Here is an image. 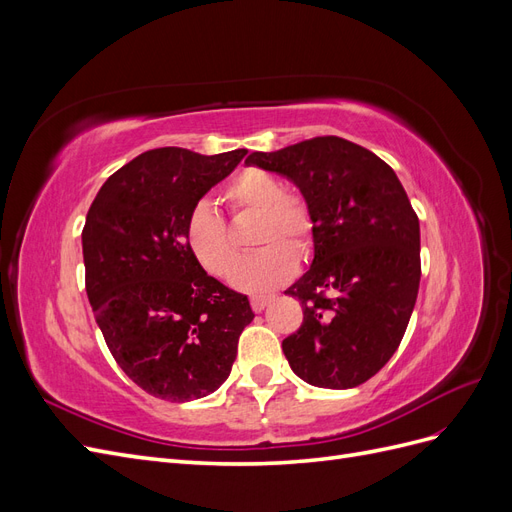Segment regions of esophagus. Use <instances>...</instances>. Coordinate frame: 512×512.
Returning a JSON list of instances; mask_svg holds the SVG:
<instances>
[{
	"instance_id": "obj_1",
	"label": "esophagus",
	"mask_w": 512,
	"mask_h": 512,
	"mask_svg": "<svg viewBox=\"0 0 512 512\" xmlns=\"http://www.w3.org/2000/svg\"><path fill=\"white\" fill-rule=\"evenodd\" d=\"M269 303H271V297H252L250 299V305L254 312H262V309H265Z\"/></svg>"
}]
</instances>
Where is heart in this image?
<instances>
[{
  "label": "heart",
  "instance_id": "heart-1",
  "mask_svg": "<svg viewBox=\"0 0 512 512\" xmlns=\"http://www.w3.org/2000/svg\"><path fill=\"white\" fill-rule=\"evenodd\" d=\"M224 200L230 211L258 213L254 245H265L241 260L235 235L224 215L209 203H198L185 218L183 239L192 258L213 277L232 275V284L245 292H269L286 284L299 269V257L312 252L316 215L309 200L265 168H243L228 181ZM294 249L298 251L293 252Z\"/></svg>",
  "mask_w": 512,
  "mask_h": 512
}]
</instances>
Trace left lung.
Returning a JSON list of instances; mask_svg holds the SVG:
<instances>
[{
  "mask_svg": "<svg viewBox=\"0 0 512 512\" xmlns=\"http://www.w3.org/2000/svg\"><path fill=\"white\" fill-rule=\"evenodd\" d=\"M247 164L290 179L316 215L314 262L286 294L303 307L282 342L290 369L320 389H352L389 363L421 282V228L393 168L339 136H316Z\"/></svg>",
  "mask_w": 512,
  "mask_h": 512,
  "instance_id": "8db88e82",
  "label": "left lung"
}]
</instances>
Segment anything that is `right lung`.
<instances>
[{"label":"right lung","mask_w":512,"mask_h":512,"mask_svg":"<svg viewBox=\"0 0 512 512\" xmlns=\"http://www.w3.org/2000/svg\"><path fill=\"white\" fill-rule=\"evenodd\" d=\"M245 153L145 151L87 211V299L123 374L153 397L181 404L218 391L254 318L245 294L207 275L183 239L188 213Z\"/></svg>","instance_id":"obj_1"}]
</instances>
